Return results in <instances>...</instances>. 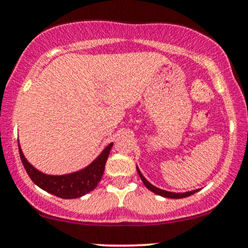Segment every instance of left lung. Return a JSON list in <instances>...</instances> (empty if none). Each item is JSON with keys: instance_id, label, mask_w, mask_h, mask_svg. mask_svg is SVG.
Here are the masks:
<instances>
[{"instance_id": "1", "label": "left lung", "mask_w": 248, "mask_h": 248, "mask_svg": "<svg viewBox=\"0 0 248 248\" xmlns=\"http://www.w3.org/2000/svg\"><path fill=\"white\" fill-rule=\"evenodd\" d=\"M136 170H138L139 176H140V178L142 179V182H143L144 186H146L148 189L150 190V191H153L154 193H156V195H158V196H162V197L175 198V199L186 198V197H189V196H191V195H193V193H196L197 191H199V189L192 190V191H186V192H171V191H167V190H162V189H160V187L154 186L152 183H149V182H148L147 179H146V177H144V176L142 175V172L140 171V169H139L138 166H136Z\"/></svg>"}]
</instances>
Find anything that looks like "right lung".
Instances as JSON below:
<instances>
[{"label": "right lung", "mask_w": 248, "mask_h": 248, "mask_svg": "<svg viewBox=\"0 0 248 248\" xmlns=\"http://www.w3.org/2000/svg\"><path fill=\"white\" fill-rule=\"evenodd\" d=\"M112 147L113 142L108 144L99 154L98 157L92 163L85 167L84 169L66 173V175H47V173L37 170L30 162H28L18 143L22 163H23L24 169L27 170L31 181L46 192L64 199L79 198L94 190V187L98 186L102 175H104L105 164H106Z\"/></svg>", "instance_id": "add662e5"}]
</instances>
